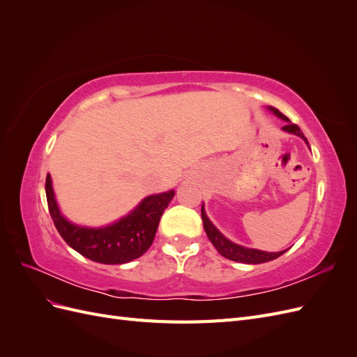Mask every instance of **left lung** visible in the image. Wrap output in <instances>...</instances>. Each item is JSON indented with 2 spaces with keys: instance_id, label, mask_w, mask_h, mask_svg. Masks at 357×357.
<instances>
[{
  "instance_id": "left-lung-1",
  "label": "left lung",
  "mask_w": 357,
  "mask_h": 357,
  "mask_svg": "<svg viewBox=\"0 0 357 357\" xmlns=\"http://www.w3.org/2000/svg\"><path fill=\"white\" fill-rule=\"evenodd\" d=\"M268 109L271 110L275 116H278L280 119H283V121L287 122V123L283 126V131L301 137L302 139H305V143L308 144L307 138L304 137V134H302V131H301L298 125L290 123L289 119H287L283 113H280L277 109H274V107H268ZM201 215H202L204 229H205V234H207V236H208V240H210L211 244L215 247V250H218L223 257L231 259V261L241 262V264H252V265L265 264V262H269V261H274V259L280 257L283 253L287 252V250H283V252L269 253V252L256 250V248H247V247H243V245H240V244H235V243H232L231 240L226 238V236H225L223 234H220V231H219L218 228H215V226L210 222V219L207 218V214H205L204 205H202V208H201Z\"/></svg>"
}]
</instances>
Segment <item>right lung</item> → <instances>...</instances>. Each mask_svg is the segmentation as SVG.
Listing matches in <instances>:
<instances>
[{
  "instance_id": "obj_1",
  "label": "right lung",
  "mask_w": 357,
  "mask_h": 357,
  "mask_svg": "<svg viewBox=\"0 0 357 357\" xmlns=\"http://www.w3.org/2000/svg\"><path fill=\"white\" fill-rule=\"evenodd\" d=\"M46 197L52 220L70 247L93 262L116 265L131 262L149 250L162 214L174 198V190L144 198L125 218L104 228H86L63 218L53 193L50 174L46 177Z\"/></svg>"
}]
</instances>
